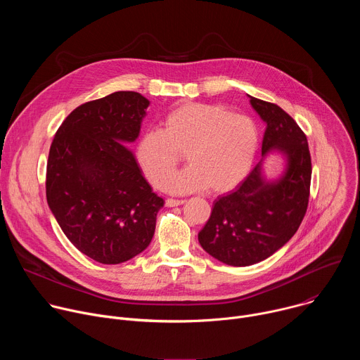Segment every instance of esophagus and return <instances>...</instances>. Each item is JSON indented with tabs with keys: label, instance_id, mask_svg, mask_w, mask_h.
<instances>
[{
	"label": "esophagus",
	"instance_id": "obj_1",
	"mask_svg": "<svg viewBox=\"0 0 360 360\" xmlns=\"http://www.w3.org/2000/svg\"><path fill=\"white\" fill-rule=\"evenodd\" d=\"M182 203H185V200H184V199H172V198H169V199H167V200H165V205H167L168 208L179 207V205H182Z\"/></svg>",
	"mask_w": 360,
	"mask_h": 360
}]
</instances>
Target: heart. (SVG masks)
<instances>
[{
    "label": "heart",
    "instance_id": "1",
    "mask_svg": "<svg viewBox=\"0 0 360 360\" xmlns=\"http://www.w3.org/2000/svg\"><path fill=\"white\" fill-rule=\"evenodd\" d=\"M258 149L259 131L249 117L212 104L185 102L162 118L161 129L141 135L136 158L155 188L167 185L174 193L207 188L228 192L248 176ZM181 155L190 167L173 179Z\"/></svg>",
    "mask_w": 360,
    "mask_h": 360
}]
</instances>
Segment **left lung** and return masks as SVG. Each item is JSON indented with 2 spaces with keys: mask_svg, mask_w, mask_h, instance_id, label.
<instances>
[{
  "mask_svg": "<svg viewBox=\"0 0 360 360\" xmlns=\"http://www.w3.org/2000/svg\"><path fill=\"white\" fill-rule=\"evenodd\" d=\"M249 102L266 125L262 160L238 189L219 196L200 232V246L231 266H249L269 258L296 233L309 202L312 164L307 139L281 107L253 98ZM276 151L284 171L268 180L264 158Z\"/></svg>",
  "mask_w": 360,
  "mask_h": 360,
  "instance_id": "8db88e82",
  "label": "left lung"
}]
</instances>
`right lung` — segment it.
<instances>
[{
	"instance_id": "1",
	"label": "right lung",
	"mask_w": 360,
	"mask_h": 360,
	"mask_svg": "<svg viewBox=\"0 0 360 360\" xmlns=\"http://www.w3.org/2000/svg\"><path fill=\"white\" fill-rule=\"evenodd\" d=\"M148 107L134 91L85 102L51 143L48 207L70 242L99 264L118 265L145 250L164 207L127 146L138 138Z\"/></svg>"
}]
</instances>
